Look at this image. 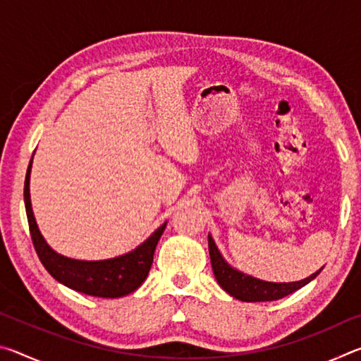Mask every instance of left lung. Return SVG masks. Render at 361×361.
Wrapping results in <instances>:
<instances>
[{
  "instance_id": "8db88e82",
  "label": "left lung",
  "mask_w": 361,
  "mask_h": 361,
  "mask_svg": "<svg viewBox=\"0 0 361 361\" xmlns=\"http://www.w3.org/2000/svg\"><path fill=\"white\" fill-rule=\"evenodd\" d=\"M209 252H210V261L212 269L215 274V279L221 288L229 293L232 298L240 299L245 302H264V301H277L285 296L291 295L296 290L302 288L304 285L319 276L320 271H317L312 276L299 280V282H288V283H274V282H264V280L255 279L252 276H247L240 271H237L232 266H229L226 259L219 253L218 247L215 245V240L212 239L209 234Z\"/></svg>"
}]
</instances>
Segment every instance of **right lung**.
Instances as JSON below:
<instances>
[{"label":"right lung","instance_id":"add662e5","mask_svg":"<svg viewBox=\"0 0 361 361\" xmlns=\"http://www.w3.org/2000/svg\"><path fill=\"white\" fill-rule=\"evenodd\" d=\"M32 161H30L27 170L23 199H25V210L33 245L42 266L46 267V271L54 279L59 280L60 283L89 296L121 298L135 291L145 282V279L148 277L152 258H154L156 245L159 239H161L167 223H164L161 228H157L152 232L142 245L132 250L130 253L118 256V258L103 261H81L59 255L47 245L44 237L41 235L33 215L32 200H30V172H32Z\"/></svg>","mask_w":361,"mask_h":361}]
</instances>
